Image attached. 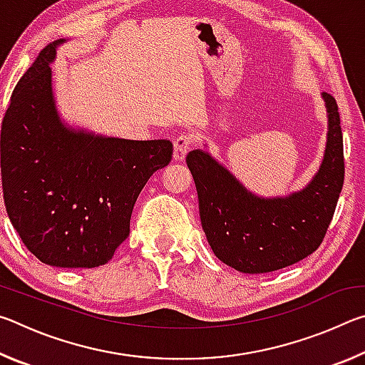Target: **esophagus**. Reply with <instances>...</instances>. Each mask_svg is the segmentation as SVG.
Returning a JSON list of instances; mask_svg holds the SVG:
<instances>
[{"label": "esophagus", "instance_id": "obj_1", "mask_svg": "<svg viewBox=\"0 0 365 365\" xmlns=\"http://www.w3.org/2000/svg\"><path fill=\"white\" fill-rule=\"evenodd\" d=\"M191 145H193V137L188 133H183L180 137L174 140V159L175 160H183L187 153L190 151Z\"/></svg>", "mask_w": 365, "mask_h": 365}]
</instances>
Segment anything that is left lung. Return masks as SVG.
Instances as JSON below:
<instances>
[{
    "instance_id": "left-lung-1",
    "label": "left lung",
    "mask_w": 365,
    "mask_h": 365,
    "mask_svg": "<svg viewBox=\"0 0 365 365\" xmlns=\"http://www.w3.org/2000/svg\"><path fill=\"white\" fill-rule=\"evenodd\" d=\"M324 100L329 110L325 158L299 193L262 200L246 191L207 153H188L202 230L222 262L245 274H267L302 261L324 242L344 182L338 104L329 93Z\"/></svg>"
}]
</instances>
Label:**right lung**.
I'll return each mask as SVG.
<instances>
[{
  "instance_id": "add662e5",
  "label": "right lung",
  "mask_w": 365,
  "mask_h": 365,
  "mask_svg": "<svg viewBox=\"0 0 365 365\" xmlns=\"http://www.w3.org/2000/svg\"><path fill=\"white\" fill-rule=\"evenodd\" d=\"M49 43L12 91L0 135L4 206L22 243L43 264L98 267L130 233L135 201L172 160L169 140L73 132L54 109Z\"/></svg>"
}]
</instances>
